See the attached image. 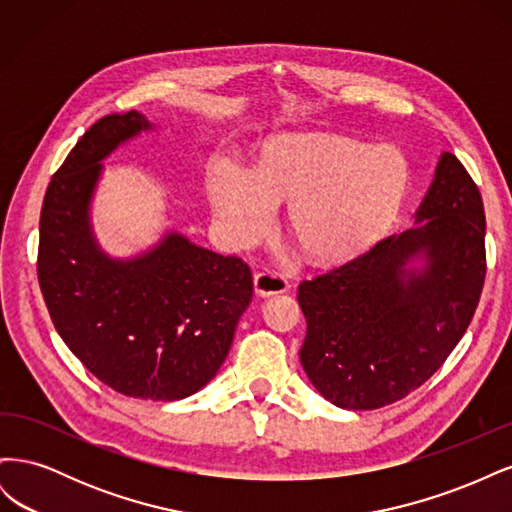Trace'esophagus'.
<instances>
[{
	"mask_svg": "<svg viewBox=\"0 0 512 512\" xmlns=\"http://www.w3.org/2000/svg\"><path fill=\"white\" fill-rule=\"evenodd\" d=\"M290 288L288 280L284 275L275 273V271H260L254 275V290L258 297H273V294H282Z\"/></svg>",
	"mask_w": 512,
	"mask_h": 512,
	"instance_id": "1",
	"label": "esophagus"
}]
</instances>
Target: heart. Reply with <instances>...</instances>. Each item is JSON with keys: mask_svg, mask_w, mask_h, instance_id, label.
<instances>
[{"mask_svg": "<svg viewBox=\"0 0 512 512\" xmlns=\"http://www.w3.org/2000/svg\"><path fill=\"white\" fill-rule=\"evenodd\" d=\"M408 185V164L393 147H367L339 136H286L269 145L252 170L213 166L209 200L215 226L232 247L267 235L275 207L316 262L361 254L391 224Z\"/></svg>", "mask_w": 512, "mask_h": 512, "instance_id": "1", "label": "heart"}]
</instances>
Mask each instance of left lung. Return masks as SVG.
Returning <instances> with one entry per match:
<instances>
[{"instance_id": "obj_1", "label": "left lung", "mask_w": 512, "mask_h": 512, "mask_svg": "<svg viewBox=\"0 0 512 512\" xmlns=\"http://www.w3.org/2000/svg\"><path fill=\"white\" fill-rule=\"evenodd\" d=\"M485 284V211L453 153L438 158L414 226L301 282V365L344 410H376L429 380L470 327Z\"/></svg>"}]
</instances>
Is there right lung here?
<instances>
[{
	"label": "right lung",
	"mask_w": 512,
	"mask_h": 512,
	"mask_svg": "<svg viewBox=\"0 0 512 512\" xmlns=\"http://www.w3.org/2000/svg\"><path fill=\"white\" fill-rule=\"evenodd\" d=\"M156 128L138 111L115 113L74 145L42 203L38 282L57 333L98 380L128 397L177 401L218 374L254 282L241 258L177 230L126 258L100 245L91 205L102 162Z\"/></svg>",
	"instance_id": "right-lung-1"
}]
</instances>
